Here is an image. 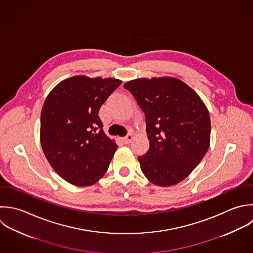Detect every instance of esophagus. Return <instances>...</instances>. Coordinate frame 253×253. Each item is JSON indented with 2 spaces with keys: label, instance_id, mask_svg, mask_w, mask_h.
Here are the masks:
<instances>
[{
  "label": "esophagus",
  "instance_id": "obj_1",
  "mask_svg": "<svg viewBox=\"0 0 253 253\" xmlns=\"http://www.w3.org/2000/svg\"><path fill=\"white\" fill-rule=\"evenodd\" d=\"M134 139V136L132 135V134H128L126 137H124L123 138V142L124 143H126V144H129V143H131L132 142V140Z\"/></svg>",
  "mask_w": 253,
  "mask_h": 253
}]
</instances>
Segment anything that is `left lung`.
<instances>
[{
    "instance_id": "obj_1",
    "label": "left lung",
    "mask_w": 253,
    "mask_h": 253,
    "mask_svg": "<svg viewBox=\"0 0 253 253\" xmlns=\"http://www.w3.org/2000/svg\"><path fill=\"white\" fill-rule=\"evenodd\" d=\"M146 116L150 149L138 161L145 176L158 186L185 179L210 146L209 111L197 92L172 78H141L125 83Z\"/></svg>"
}]
</instances>
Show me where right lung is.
<instances>
[{
	"instance_id": "obj_1",
	"label": "right lung",
	"mask_w": 253,
	"mask_h": 253,
	"mask_svg": "<svg viewBox=\"0 0 253 253\" xmlns=\"http://www.w3.org/2000/svg\"><path fill=\"white\" fill-rule=\"evenodd\" d=\"M121 83L114 78L74 76L47 95L40 143L52 169L67 182L89 186L106 172L118 147L104 133L98 111Z\"/></svg>"
}]
</instances>
